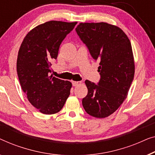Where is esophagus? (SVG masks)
<instances>
[{
  "instance_id": "34e87169",
  "label": "esophagus",
  "mask_w": 155,
  "mask_h": 155,
  "mask_svg": "<svg viewBox=\"0 0 155 155\" xmlns=\"http://www.w3.org/2000/svg\"><path fill=\"white\" fill-rule=\"evenodd\" d=\"M81 84V81H72V85L74 86H77Z\"/></svg>"
}]
</instances>
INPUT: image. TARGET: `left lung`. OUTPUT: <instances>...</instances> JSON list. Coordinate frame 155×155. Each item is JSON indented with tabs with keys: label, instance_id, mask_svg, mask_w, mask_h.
I'll use <instances>...</instances> for the list:
<instances>
[{
	"label": "left lung",
	"instance_id": "1",
	"mask_svg": "<svg viewBox=\"0 0 155 155\" xmlns=\"http://www.w3.org/2000/svg\"><path fill=\"white\" fill-rule=\"evenodd\" d=\"M76 31L100 62V80L97 85L86 80L88 94L82 100L83 107L91 116L105 118L123 103L134 80L131 44L123 30L106 22L80 23Z\"/></svg>",
	"mask_w": 155,
	"mask_h": 155
}]
</instances>
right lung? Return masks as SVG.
Here are the masks:
<instances>
[{"instance_id":"1","label":"right lung","mask_w":155,"mask_h":155,"mask_svg":"<svg viewBox=\"0 0 155 155\" xmlns=\"http://www.w3.org/2000/svg\"><path fill=\"white\" fill-rule=\"evenodd\" d=\"M77 24L49 21L28 32L19 48L17 71L21 89L34 107L44 114L62 110L72 84L51 73V61L58 58L62 41Z\"/></svg>"}]
</instances>
